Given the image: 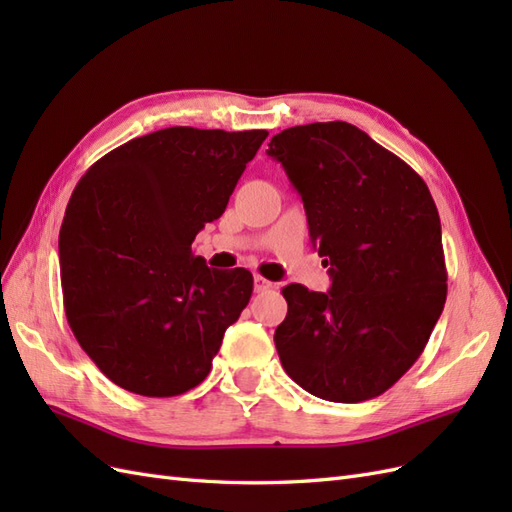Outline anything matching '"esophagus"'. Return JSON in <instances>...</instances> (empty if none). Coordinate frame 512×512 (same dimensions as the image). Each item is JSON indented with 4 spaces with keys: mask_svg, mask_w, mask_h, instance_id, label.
<instances>
[{
    "mask_svg": "<svg viewBox=\"0 0 512 512\" xmlns=\"http://www.w3.org/2000/svg\"><path fill=\"white\" fill-rule=\"evenodd\" d=\"M271 288H273V284L269 280H265V277H260V275L254 277V290L256 292H265V290H271Z\"/></svg>",
    "mask_w": 512,
    "mask_h": 512,
    "instance_id": "obj_1",
    "label": "esophagus"
}]
</instances>
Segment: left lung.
<instances>
[{
	"mask_svg": "<svg viewBox=\"0 0 512 512\" xmlns=\"http://www.w3.org/2000/svg\"><path fill=\"white\" fill-rule=\"evenodd\" d=\"M267 153L301 194L331 275L329 292L282 290V367L320 399H374L414 365L444 309L436 203L404 160L346 121L288 128Z\"/></svg>",
	"mask_w": 512,
	"mask_h": 512,
	"instance_id": "8db88e82",
	"label": "left lung"
}]
</instances>
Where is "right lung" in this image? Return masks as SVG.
Masks as SVG:
<instances>
[{
  "mask_svg": "<svg viewBox=\"0 0 512 512\" xmlns=\"http://www.w3.org/2000/svg\"><path fill=\"white\" fill-rule=\"evenodd\" d=\"M267 130L166 128L106 153L59 230L64 307L102 374L145 397L203 382L250 303L247 269H209L192 241L218 220Z\"/></svg>",
  "mask_w": 512,
  "mask_h": 512,
  "instance_id": "add662e5",
  "label": "right lung"
}]
</instances>
